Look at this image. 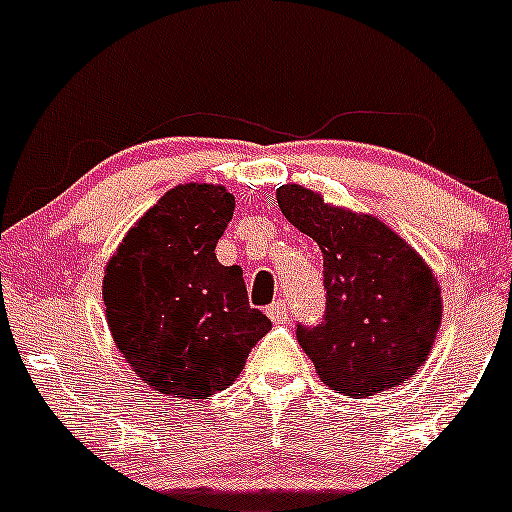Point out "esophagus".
Segmentation results:
<instances>
[{"mask_svg":"<svg viewBox=\"0 0 512 512\" xmlns=\"http://www.w3.org/2000/svg\"><path fill=\"white\" fill-rule=\"evenodd\" d=\"M266 315L271 317V322H276V324H285V322L290 320V317H288V305H285L283 300L273 302V305L266 310Z\"/></svg>","mask_w":512,"mask_h":512,"instance_id":"1","label":"esophagus"}]
</instances>
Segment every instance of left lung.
Here are the masks:
<instances>
[{
	"mask_svg": "<svg viewBox=\"0 0 512 512\" xmlns=\"http://www.w3.org/2000/svg\"><path fill=\"white\" fill-rule=\"evenodd\" d=\"M276 200L324 258V322L298 327L320 381L354 398L403 386L427 361L442 324L432 268L373 214L332 205L298 183L280 185Z\"/></svg>",
	"mask_w": 512,
	"mask_h": 512,
	"instance_id": "left-lung-1",
	"label": "left lung"
}]
</instances>
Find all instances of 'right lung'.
Returning a JSON list of instances; mask_svg holds the SVG:
<instances>
[{
	"mask_svg": "<svg viewBox=\"0 0 512 512\" xmlns=\"http://www.w3.org/2000/svg\"><path fill=\"white\" fill-rule=\"evenodd\" d=\"M234 214L224 185L170 188L104 266L109 332L139 381L173 398H210L239 378L271 329L249 305L239 266L217 261Z\"/></svg>",
	"mask_w": 512,
	"mask_h": 512,
	"instance_id": "add662e5",
	"label": "right lung"
}]
</instances>
